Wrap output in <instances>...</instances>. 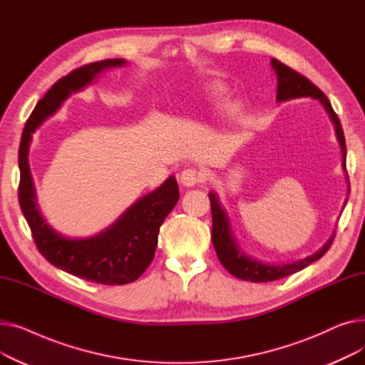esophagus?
Returning <instances> with one entry per match:
<instances>
[{
  "label": "esophagus",
  "mask_w": 365,
  "mask_h": 365,
  "mask_svg": "<svg viewBox=\"0 0 365 365\" xmlns=\"http://www.w3.org/2000/svg\"><path fill=\"white\" fill-rule=\"evenodd\" d=\"M202 180V175L195 168H186L180 173V183L186 187H192Z\"/></svg>",
  "instance_id": "34e87169"
}]
</instances>
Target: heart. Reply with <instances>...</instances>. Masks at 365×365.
Returning <instances> with one entry per match:
<instances>
[{"label":"heart","instance_id":"1","mask_svg":"<svg viewBox=\"0 0 365 365\" xmlns=\"http://www.w3.org/2000/svg\"><path fill=\"white\" fill-rule=\"evenodd\" d=\"M204 99L217 110H229L232 108L229 88L222 83H208L201 88Z\"/></svg>","mask_w":365,"mask_h":365}]
</instances>
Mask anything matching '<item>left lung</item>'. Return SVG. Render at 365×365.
Instances as JSON below:
<instances>
[{
  "label": "left lung",
  "instance_id": "left-lung-1",
  "mask_svg": "<svg viewBox=\"0 0 365 365\" xmlns=\"http://www.w3.org/2000/svg\"><path fill=\"white\" fill-rule=\"evenodd\" d=\"M272 69L275 71L278 80H277V102H289L293 99H302V98H311L318 101L322 108L327 112L330 121L333 123L334 131H336V139L340 145L341 150V167L344 171V176H346V143H344V136L341 124L337 118L336 112L331 108L330 101L315 84H312L308 78H304L303 75L297 73L292 68L285 66L277 59H271ZM348 180V176H346ZM210 202H212V216H213V231H212V240L215 250L217 253V257L220 263L226 267V271L231 272L234 277L244 279V281H253V282H267V281H275L279 278H284L290 274H294L297 271H302L303 267L311 264L312 262L321 259L325 252L329 250L336 232L331 234V237L327 240L319 250L315 253L306 256L303 259L297 260H289V262H264L260 260L252 255L245 253L241 245L238 244V240L235 238L232 232L231 220L226 213V210L220 204L219 195L212 190L208 194ZM344 200V205H346Z\"/></svg>",
  "mask_w": 365,
  "mask_h": 365
}]
</instances>
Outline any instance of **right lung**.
<instances>
[{
  "instance_id": "1",
  "label": "right lung",
  "mask_w": 365,
  "mask_h": 365,
  "mask_svg": "<svg viewBox=\"0 0 365 365\" xmlns=\"http://www.w3.org/2000/svg\"><path fill=\"white\" fill-rule=\"evenodd\" d=\"M125 65L124 59L94 62L54 83L32 110L19 148V202L38 250L59 269L103 285L128 284L146 271L155 255L160 227L180 197L176 178H167L161 186L134 201L103 231L91 237L72 238L57 232L41 215L28 153L35 130L56 113L71 94L93 84L101 73Z\"/></svg>"
}]
</instances>
